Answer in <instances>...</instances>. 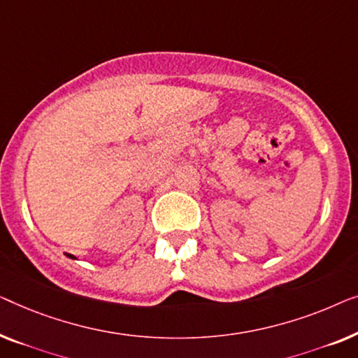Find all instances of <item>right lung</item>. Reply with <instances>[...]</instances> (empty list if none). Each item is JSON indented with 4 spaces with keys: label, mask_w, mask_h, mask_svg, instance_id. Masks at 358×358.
I'll list each match as a JSON object with an SVG mask.
<instances>
[{
    "label": "right lung",
    "mask_w": 358,
    "mask_h": 358,
    "mask_svg": "<svg viewBox=\"0 0 358 358\" xmlns=\"http://www.w3.org/2000/svg\"><path fill=\"white\" fill-rule=\"evenodd\" d=\"M69 256V258H74V256H71V255H68Z\"/></svg>",
    "instance_id": "1"
}]
</instances>
